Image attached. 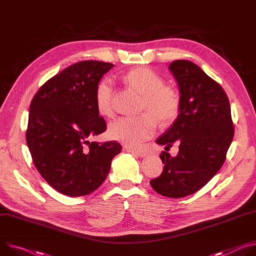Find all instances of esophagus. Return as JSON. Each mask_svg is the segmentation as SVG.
<instances>
[{
  "mask_svg": "<svg viewBox=\"0 0 256 256\" xmlns=\"http://www.w3.org/2000/svg\"><path fill=\"white\" fill-rule=\"evenodd\" d=\"M128 152H132L133 154H136V156H140V158H144V156H146V152H144V150H129Z\"/></svg>",
  "mask_w": 256,
  "mask_h": 256,
  "instance_id": "34e87169",
  "label": "esophagus"
}]
</instances>
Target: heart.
Returning a JSON list of instances; mask_svg holds the SVG:
<instances>
[{"label": "heart", "instance_id": "b5f03b06", "mask_svg": "<svg viewBox=\"0 0 256 256\" xmlns=\"http://www.w3.org/2000/svg\"><path fill=\"white\" fill-rule=\"evenodd\" d=\"M124 79L142 96L141 112L148 114L135 118L122 117L115 120L110 124L108 135L110 139L127 146L137 148L154 135L156 127V120L162 125H166L177 118L181 104L180 96L175 88L166 86L164 78L148 67L130 70ZM112 80L104 79L98 83L96 90V104L102 117L112 116Z\"/></svg>", "mask_w": 256, "mask_h": 256}]
</instances>
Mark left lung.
<instances>
[{"mask_svg":"<svg viewBox=\"0 0 256 256\" xmlns=\"http://www.w3.org/2000/svg\"><path fill=\"white\" fill-rule=\"evenodd\" d=\"M180 90V110L174 124L156 139L166 146L179 144L171 156L162 152L160 177L150 181L160 195L181 198L202 188L222 168L234 136L229 98L200 67L186 60L168 66Z\"/></svg>","mask_w":256,"mask_h":256,"instance_id":"left-lung-1","label":"left lung"}]
</instances>
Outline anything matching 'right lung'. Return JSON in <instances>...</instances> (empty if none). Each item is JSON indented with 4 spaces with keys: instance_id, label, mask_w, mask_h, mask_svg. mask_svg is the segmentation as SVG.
I'll return each mask as SVG.
<instances>
[{
    "instance_id": "obj_1",
    "label": "right lung",
    "mask_w": 256,
    "mask_h": 256,
    "mask_svg": "<svg viewBox=\"0 0 256 256\" xmlns=\"http://www.w3.org/2000/svg\"><path fill=\"white\" fill-rule=\"evenodd\" d=\"M112 67L100 61L73 64L48 80L32 100L26 142L40 174L62 194L76 197L96 190L121 152L116 141L90 142L106 129L96 90Z\"/></svg>"
}]
</instances>
